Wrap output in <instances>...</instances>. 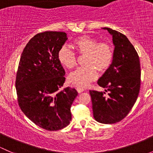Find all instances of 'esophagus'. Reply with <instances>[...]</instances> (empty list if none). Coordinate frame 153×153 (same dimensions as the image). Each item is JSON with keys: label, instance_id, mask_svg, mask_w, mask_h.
<instances>
[{"label": "esophagus", "instance_id": "obj_1", "mask_svg": "<svg viewBox=\"0 0 153 153\" xmlns=\"http://www.w3.org/2000/svg\"><path fill=\"white\" fill-rule=\"evenodd\" d=\"M77 91H78V93H81V92H84V89H83V88L80 87V86H78V87H77Z\"/></svg>", "mask_w": 153, "mask_h": 153}]
</instances>
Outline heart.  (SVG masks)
Wrapping results in <instances>:
<instances>
[{
    "label": "heart",
    "instance_id": "obj_1",
    "mask_svg": "<svg viewBox=\"0 0 153 153\" xmlns=\"http://www.w3.org/2000/svg\"><path fill=\"white\" fill-rule=\"evenodd\" d=\"M73 46L78 55H85L84 64L86 66L78 68L69 74V79L72 84L83 87L88 86L98 77L97 70L103 73L112 65L113 49L109 43L99 42L96 38L83 35L75 40ZM58 60L67 69H72L78 63L76 54L66 46L58 50Z\"/></svg>",
    "mask_w": 153,
    "mask_h": 153
}]
</instances>
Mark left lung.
Wrapping results in <instances>:
<instances>
[{"label": "left lung", "instance_id": "8db88e82", "mask_svg": "<svg viewBox=\"0 0 153 153\" xmlns=\"http://www.w3.org/2000/svg\"><path fill=\"white\" fill-rule=\"evenodd\" d=\"M103 29L112 35L113 61L98 81L105 92L89 90V94L95 119L102 124H115L128 115L138 98L141 67L136 50L124 34L107 27Z\"/></svg>", "mask_w": 153, "mask_h": 153}]
</instances>
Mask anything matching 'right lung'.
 <instances>
[{
	"label": "right lung",
	"mask_w": 153,
	"mask_h": 153,
	"mask_svg": "<svg viewBox=\"0 0 153 153\" xmlns=\"http://www.w3.org/2000/svg\"><path fill=\"white\" fill-rule=\"evenodd\" d=\"M67 39L64 32L35 35L23 50L16 73L20 108L34 124L49 131L69 124L70 107L78 95L75 88L61 89L65 71L58 60V52Z\"/></svg>",
	"instance_id": "right-lung-1"
}]
</instances>
